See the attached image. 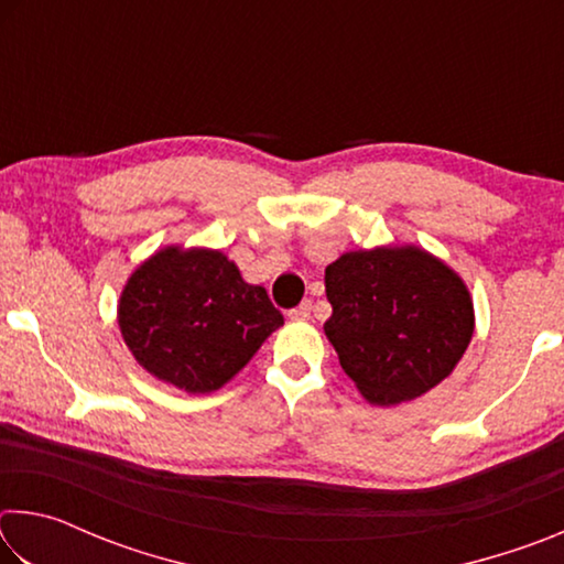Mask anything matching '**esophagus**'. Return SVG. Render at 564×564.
<instances>
[{
	"label": "esophagus",
	"mask_w": 564,
	"mask_h": 564,
	"mask_svg": "<svg viewBox=\"0 0 564 564\" xmlns=\"http://www.w3.org/2000/svg\"><path fill=\"white\" fill-rule=\"evenodd\" d=\"M311 313H313V303L311 301H303L299 308H293L289 316L293 318V321H308L311 318Z\"/></svg>",
	"instance_id": "34e87169"
}]
</instances>
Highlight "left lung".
Listing matches in <instances>:
<instances>
[{"instance_id": "left-lung-1", "label": "left lung", "mask_w": 564, "mask_h": 564, "mask_svg": "<svg viewBox=\"0 0 564 564\" xmlns=\"http://www.w3.org/2000/svg\"><path fill=\"white\" fill-rule=\"evenodd\" d=\"M328 340L340 368L373 405L433 390L470 346L475 311L451 265L417 246L348 251L326 269Z\"/></svg>"}]
</instances>
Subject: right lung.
I'll return each instance as SVG.
<instances>
[{
	"label": "right lung",
	"mask_w": 564,
	"mask_h": 564,
	"mask_svg": "<svg viewBox=\"0 0 564 564\" xmlns=\"http://www.w3.org/2000/svg\"><path fill=\"white\" fill-rule=\"evenodd\" d=\"M283 326L263 285L221 251L166 246L129 275L119 328L141 368L186 393L226 386Z\"/></svg>",
	"instance_id": "obj_1"
}]
</instances>
